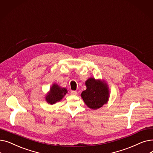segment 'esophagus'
<instances>
[{
	"mask_svg": "<svg viewBox=\"0 0 153 153\" xmlns=\"http://www.w3.org/2000/svg\"><path fill=\"white\" fill-rule=\"evenodd\" d=\"M77 92L76 91H71V95H76L77 94Z\"/></svg>",
	"mask_w": 153,
	"mask_h": 153,
	"instance_id": "esophagus-1",
	"label": "esophagus"
}]
</instances>
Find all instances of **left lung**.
I'll use <instances>...</instances> for the list:
<instances>
[{
	"label": "left lung",
	"mask_w": 153,
	"mask_h": 153,
	"mask_svg": "<svg viewBox=\"0 0 153 153\" xmlns=\"http://www.w3.org/2000/svg\"><path fill=\"white\" fill-rule=\"evenodd\" d=\"M87 89L81 94L86 105L89 108L95 110L102 107L108 99V90L106 84L100 81L90 78L85 82Z\"/></svg>",
	"instance_id": "obj_1"
}]
</instances>
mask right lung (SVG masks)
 Returning <instances> with one entry per match:
<instances>
[{"mask_svg": "<svg viewBox=\"0 0 153 153\" xmlns=\"http://www.w3.org/2000/svg\"><path fill=\"white\" fill-rule=\"evenodd\" d=\"M66 93L67 90L65 88H61L57 84H54L51 88L50 93L46 96V100L49 103L53 104L61 100Z\"/></svg>", "mask_w": 153, "mask_h": 153, "instance_id": "obj_1", "label": "right lung"}]
</instances>
